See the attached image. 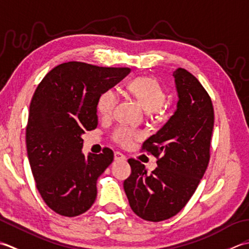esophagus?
<instances>
[{
    "label": "esophagus",
    "instance_id": "1",
    "mask_svg": "<svg viewBox=\"0 0 249 249\" xmlns=\"http://www.w3.org/2000/svg\"><path fill=\"white\" fill-rule=\"evenodd\" d=\"M114 159H115V161H124V160H125V157L121 153H119V151H116L114 155Z\"/></svg>",
    "mask_w": 249,
    "mask_h": 249
}]
</instances>
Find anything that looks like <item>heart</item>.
Listing matches in <instances>:
<instances>
[{
  "label": "heart",
  "mask_w": 249,
  "mask_h": 249,
  "mask_svg": "<svg viewBox=\"0 0 249 249\" xmlns=\"http://www.w3.org/2000/svg\"><path fill=\"white\" fill-rule=\"evenodd\" d=\"M131 95H133L143 109L147 113L158 110L165 101V92L158 80L153 77H138L126 86ZM117 103V94L114 90L107 89L99 95L96 101V109L102 118H108ZM142 136L140 131L125 126L117 128L113 133V139L121 146H129L132 142Z\"/></svg>",
  "instance_id": "b5f03b06"
}]
</instances>
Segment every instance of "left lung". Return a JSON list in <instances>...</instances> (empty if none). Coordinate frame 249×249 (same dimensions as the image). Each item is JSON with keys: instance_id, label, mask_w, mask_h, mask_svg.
<instances>
[{"instance_id": "obj_1", "label": "left lung", "mask_w": 249, "mask_h": 249, "mask_svg": "<svg viewBox=\"0 0 249 249\" xmlns=\"http://www.w3.org/2000/svg\"><path fill=\"white\" fill-rule=\"evenodd\" d=\"M178 96L176 110L143 149L160 157L157 169L129 159L132 173L124 182L129 204L136 215L158 222L175 216L195 194L210 161L214 128L212 100L194 75L185 69L173 73Z\"/></svg>"}]
</instances>
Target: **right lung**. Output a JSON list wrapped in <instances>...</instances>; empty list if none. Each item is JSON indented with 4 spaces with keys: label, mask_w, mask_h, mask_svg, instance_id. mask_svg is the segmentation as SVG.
Returning a JSON list of instances; mask_svg holds the SVG:
<instances>
[{
    "label": "right lung",
    "mask_w": 249,
    "mask_h": 249,
    "mask_svg": "<svg viewBox=\"0 0 249 249\" xmlns=\"http://www.w3.org/2000/svg\"><path fill=\"white\" fill-rule=\"evenodd\" d=\"M130 72L73 61L53 69L35 90L25 134L28 158L37 190L57 214L78 216L94 203L96 180L114 153L104 148L85 157L82 135L98 125L99 95Z\"/></svg>",
    "instance_id": "obj_1"
}]
</instances>
